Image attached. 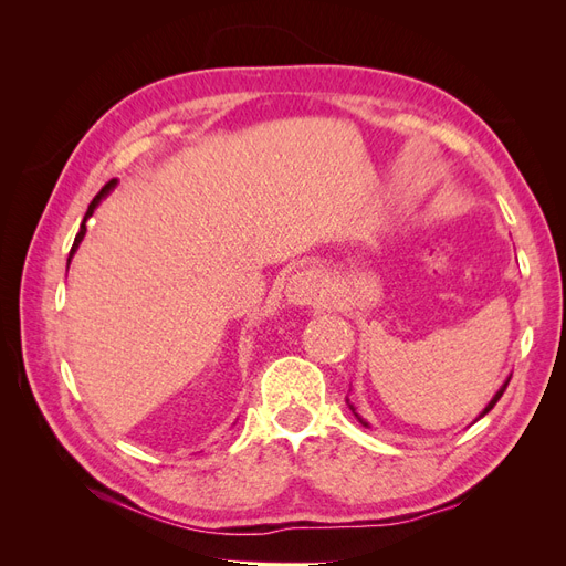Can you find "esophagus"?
<instances>
[{"mask_svg": "<svg viewBox=\"0 0 566 566\" xmlns=\"http://www.w3.org/2000/svg\"><path fill=\"white\" fill-rule=\"evenodd\" d=\"M325 297V281L316 271H297L287 279L285 285V300L295 306H310L318 304Z\"/></svg>", "mask_w": 566, "mask_h": 566, "instance_id": "esophagus-1", "label": "esophagus"}]
</instances>
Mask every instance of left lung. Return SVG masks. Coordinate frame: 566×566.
I'll return each mask as SVG.
<instances>
[{
  "mask_svg": "<svg viewBox=\"0 0 566 566\" xmlns=\"http://www.w3.org/2000/svg\"><path fill=\"white\" fill-rule=\"evenodd\" d=\"M507 382H510V378H507V380H505V382H503V387H501V389H499V391H495V394H493V399H491V401H489V403H486V408H484V410H482V413H479V418H484V416H486V413H489V410H491V408H493V406H495V403H499V399H501V397H503V391H505V387H507ZM347 403H349V408H352V413H354V418H356V420H358V422H361V424H364V427H370V424H368V422H366V420H364V418H361V416H358V413H356V408H354V403H352V401H349V399H347ZM479 418H476V420H479Z\"/></svg>",
  "mask_w": 566,
  "mask_h": 566,
  "instance_id": "1",
  "label": "left lung"
}]
</instances>
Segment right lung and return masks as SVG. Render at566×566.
<instances>
[{"label": "right lung", "mask_w": 566, "mask_h": 566, "mask_svg": "<svg viewBox=\"0 0 566 566\" xmlns=\"http://www.w3.org/2000/svg\"><path fill=\"white\" fill-rule=\"evenodd\" d=\"M117 186V179H111L104 188H101V191L94 196V200L90 202V208H87V214H84V219H82V224H80V231H77V235H75V243H73V248H71V254H67V264H71V260H73V254L77 252V248H80V243H82V238H84V233H87V219L94 214V210L98 208L101 205V200H104L113 188Z\"/></svg>", "instance_id": "1"}]
</instances>
